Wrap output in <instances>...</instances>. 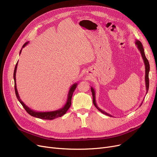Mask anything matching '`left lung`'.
I'll list each match as a JSON object with an SVG mask.
<instances>
[{
	"mask_svg": "<svg viewBox=\"0 0 157 157\" xmlns=\"http://www.w3.org/2000/svg\"><path fill=\"white\" fill-rule=\"evenodd\" d=\"M135 43H136L138 49L139 50L140 53H141V56L143 57V60L144 65H145V84H146V94H147V91H148V89H149V78H148V76H149V72H150V64H149V62H148L147 59H146V57L145 56L144 48H143L142 43L138 40H136ZM91 91H92V96H93V103H94V105L96 107V108L98 111H101L102 113H103L105 115H108V116H109V117H112L113 116H111L110 114L105 112L104 111L102 110L101 108H98V107L97 105V104H96V101H95V90L92 87H91ZM142 103L141 104V105H142Z\"/></svg>",
	"mask_w": 157,
	"mask_h": 157,
	"instance_id": "1",
	"label": "left lung"
}]
</instances>
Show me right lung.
I'll list each match as a JSON object with an SVG mask.
<instances>
[{"label": "right lung", "mask_w": 157, "mask_h": 157, "mask_svg": "<svg viewBox=\"0 0 157 157\" xmlns=\"http://www.w3.org/2000/svg\"><path fill=\"white\" fill-rule=\"evenodd\" d=\"M29 42H27L26 43H25L21 48V49L20 52V54L21 52V50L23 48H24L25 46H27L29 44ZM17 66H18V62L16 63L15 68H14V74H13V77H14V90H15V94H16V96L17 97L18 100L19 101V102L21 103V104L23 105V107L24 108V109L26 110V111L30 114L31 116L37 118H40V119H43V120H53L55 119L56 118L59 117H61L62 116H63V114H65L66 113V112L67 111V110L69 109L70 106L71 105V99H72V94L74 92V90L76 88L78 83H76L73 84L71 88L68 93V95H67V101H66V103L65 104V105H63V108L56 110V111H48V112H38V111H36L33 109H31L30 108H29L28 106H27L25 104L23 103V102L20 99V96L18 95V92L17 88H16V69H17Z\"/></svg>", "instance_id": "right-lung-1"}]
</instances>
